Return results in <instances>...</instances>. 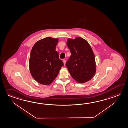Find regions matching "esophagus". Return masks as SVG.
I'll return each instance as SVG.
<instances>
[{"mask_svg":"<svg viewBox=\"0 0 128 128\" xmlns=\"http://www.w3.org/2000/svg\"><path fill=\"white\" fill-rule=\"evenodd\" d=\"M63 63H64V65H65L66 64V60H63Z\"/></svg>","mask_w":128,"mask_h":128,"instance_id":"esophagus-1","label":"esophagus"}]
</instances>
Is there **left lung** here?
I'll return each mask as SVG.
<instances>
[{
	"mask_svg": "<svg viewBox=\"0 0 128 128\" xmlns=\"http://www.w3.org/2000/svg\"><path fill=\"white\" fill-rule=\"evenodd\" d=\"M66 44L71 55L66 66L71 77L80 83L90 80L96 72L95 56L91 46L81 37L68 38Z\"/></svg>",
	"mask_w": 128,
	"mask_h": 128,
	"instance_id": "obj_1",
	"label": "left lung"
}]
</instances>
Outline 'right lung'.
I'll use <instances>...</instances> for the list:
<instances>
[{"mask_svg":"<svg viewBox=\"0 0 128 128\" xmlns=\"http://www.w3.org/2000/svg\"><path fill=\"white\" fill-rule=\"evenodd\" d=\"M59 40L47 37L37 41L32 48L29 62L30 73L37 82L49 85L63 66L56 51Z\"/></svg>","mask_w":128,"mask_h":128,"instance_id":"right-lung-1","label":"right lung"}]
</instances>
